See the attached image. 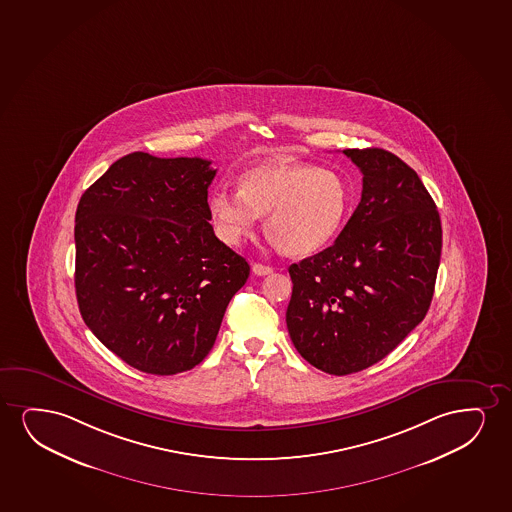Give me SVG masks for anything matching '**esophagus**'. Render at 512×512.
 Here are the masks:
<instances>
[{
	"mask_svg": "<svg viewBox=\"0 0 512 512\" xmlns=\"http://www.w3.org/2000/svg\"><path fill=\"white\" fill-rule=\"evenodd\" d=\"M252 271L257 276H267V274L273 273V267L264 266V264H253Z\"/></svg>",
	"mask_w": 512,
	"mask_h": 512,
	"instance_id": "1",
	"label": "esophagus"
}]
</instances>
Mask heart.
Wrapping results in <instances>:
<instances>
[{
    "mask_svg": "<svg viewBox=\"0 0 512 512\" xmlns=\"http://www.w3.org/2000/svg\"><path fill=\"white\" fill-rule=\"evenodd\" d=\"M351 194L339 173L307 163H269L239 177V193L215 189L208 212L227 245H239L266 217V234L281 252L306 257L337 238Z\"/></svg>",
    "mask_w": 512,
    "mask_h": 512,
    "instance_id": "1",
    "label": "heart"
}]
</instances>
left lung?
<instances>
[{
    "instance_id": "8db88e82",
    "label": "left lung",
    "mask_w": 512,
    "mask_h": 512,
    "mask_svg": "<svg viewBox=\"0 0 512 512\" xmlns=\"http://www.w3.org/2000/svg\"><path fill=\"white\" fill-rule=\"evenodd\" d=\"M363 193L332 246L288 267L286 326L300 356L330 375L379 363L425 318L441 259V220L396 154L346 149Z\"/></svg>"
}]
</instances>
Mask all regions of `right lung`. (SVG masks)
Listing matches in <instances>:
<instances>
[{
  "label": "right lung",
  "mask_w": 512,
  "mask_h": 512,
  "mask_svg": "<svg viewBox=\"0 0 512 512\" xmlns=\"http://www.w3.org/2000/svg\"><path fill=\"white\" fill-rule=\"evenodd\" d=\"M201 158L132 153L76 210V299L93 335L140 372H186L212 351L250 266L208 220L217 170Z\"/></svg>",
  "instance_id": "add662e5"
}]
</instances>
